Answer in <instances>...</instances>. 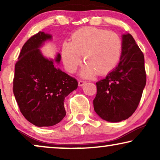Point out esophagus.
<instances>
[{"label": "esophagus", "mask_w": 160, "mask_h": 160, "mask_svg": "<svg viewBox=\"0 0 160 160\" xmlns=\"http://www.w3.org/2000/svg\"><path fill=\"white\" fill-rule=\"evenodd\" d=\"M85 83H86V82H85L84 81L79 80V81H78V86H79V87H82L83 85H84V84H85Z\"/></svg>", "instance_id": "esophagus-1"}]
</instances>
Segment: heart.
Masks as SVG:
<instances>
[{
  "mask_svg": "<svg viewBox=\"0 0 160 160\" xmlns=\"http://www.w3.org/2000/svg\"><path fill=\"white\" fill-rule=\"evenodd\" d=\"M122 41L113 31L102 28L87 27L71 35V42L62 47V58L69 73H75L82 63V55L86 66L82 71L84 77H92L98 73H110L119 63L122 52Z\"/></svg>",
  "mask_w": 160,
  "mask_h": 160,
  "instance_id": "heart-1",
  "label": "heart"
}]
</instances>
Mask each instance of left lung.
<instances>
[{
	"label": "left lung",
	"instance_id": "left-lung-1",
	"mask_svg": "<svg viewBox=\"0 0 160 160\" xmlns=\"http://www.w3.org/2000/svg\"><path fill=\"white\" fill-rule=\"evenodd\" d=\"M122 52L117 67L96 82L94 109L102 119L121 122L131 117L141 100L146 82L143 52L130 34L122 36Z\"/></svg>",
	"mask_w": 160,
	"mask_h": 160
}]
</instances>
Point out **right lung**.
Wrapping results in <instances>:
<instances>
[{
	"label": "right lung",
	"instance_id": "right-lung-1",
	"mask_svg": "<svg viewBox=\"0 0 160 160\" xmlns=\"http://www.w3.org/2000/svg\"><path fill=\"white\" fill-rule=\"evenodd\" d=\"M52 37L43 32L30 37L23 45L15 64L13 92L21 113L34 125L50 127L66 114L65 98L78 87L75 78L56 68L38 48ZM58 54L56 62L60 61Z\"/></svg>",
	"mask_w": 160,
	"mask_h": 160
}]
</instances>
